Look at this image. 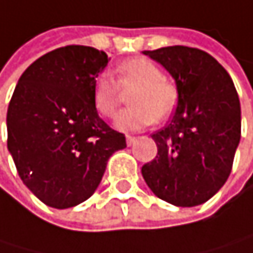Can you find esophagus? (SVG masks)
<instances>
[{
	"label": "esophagus",
	"instance_id": "1",
	"mask_svg": "<svg viewBox=\"0 0 253 253\" xmlns=\"http://www.w3.org/2000/svg\"><path fill=\"white\" fill-rule=\"evenodd\" d=\"M135 136H132V135H126V141H127V145H132L133 142H135Z\"/></svg>",
	"mask_w": 253,
	"mask_h": 253
}]
</instances>
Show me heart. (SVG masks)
<instances>
[{
	"label": "heart",
	"instance_id": "obj_1",
	"mask_svg": "<svg viewBox=\"0 0 253 253\" xmlns=\"http://www.w3.org/2000/svg\"><path fill=\"white\" fill-rule=\"evenodd\" d=\"M118 82L108 75L96 78L93 100L96 109L108 117H115L124 93L130 94L132 108L120 114L117 126L123 130H138L150 126L154 120L165 121L175 109L178 94L172 82L164 78L159 66L147 58H132L117 69Z\"/></svg>",
	"mask_w": 253,
	"mask_h": 253
}]
</instances>
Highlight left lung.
Masks as SVG:
<instances>
[{"label":"left lung","instance_id":"1","mask_svg":"<svg viewBox=\"0 0 253 253\" xmlns=\"http://www.w3.org/2000/svg\"><path fill=\"white\" fill-rule=\"evenodd\" d=\"M175 81L177 109L151 135L157 156L141 169L151 192L172 206L195 207L229 177L240 142L242 111L228 72L207 52L187 46L144 50Z\"/></svg>","mask_w":253,"mask_h":253}]
</instances>
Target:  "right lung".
Listing matches in <instances>:
<instances>
[{
  "instance_id": "obj_1",
  "label": "right lung",
  "mask_w": 253,
  "mask_h": 253,
  "mask_svg": "<svg viewBox=\"0 0 253 253\" xmlns=\"http://www.w3.org/2000/svg\"><path fill=\"white\" fill-rule=\"evenodd\" d=\"M109 58L89 46H64L36 60L7 109V148L24 184L53 209L75 207L99 187L108 159L126 136L99 117L93 85Z\"/></svg>"
}]
</instances>
